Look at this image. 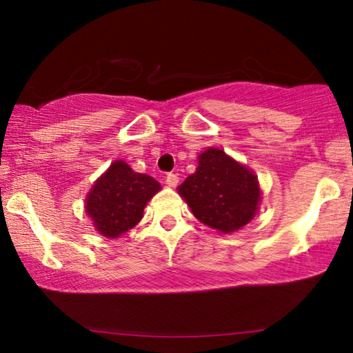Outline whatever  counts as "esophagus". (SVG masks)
I'll return each instance as SVG.
<instances>
[{
    "label": "esophagus",
    "instance_id": "obj_1",
    "mask_svg": "<svg viewBox=\"0 0 353 353\" xmlns=\"http://www.w3.org/2000/svg\"><path fill=\"white\" fill-rule=\"evenodd\" d=\"M178 175H175V173H168V175L165 176V185L168 188H175L178 185Z\"/></svg>",
    "mask_w": 353,
    "mask_h": 353
}]
</instances>
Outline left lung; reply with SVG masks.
<instances>
[{"label": "left lung", "instance_id": "8db88e82", "mask_svg": "<svg viewBox=\"0 0 353 353\" xmlns=\"http://www.w3.org/2000/svg\"><path fill=\"white\" fill-rule=\"evenodd\" d=\"M176 190L197 220L223 234L250 223L262 201L257 175L219 148L202 151Z\"/></svg>", "mask_w": 353, "mask_h": 353}]
</instances>
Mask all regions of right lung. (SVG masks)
<instances>
[{
	"mask_svg": "<svg viewBox=\"0 0 353 353\" xmlns=\"http://www.w3.org/2000/svg\"><path fill=\"white\" fill-rule=\"evenodd\" d=\"M159 191L161 183L152 176L114 161L86 194L85 212L99 234L115 239L141 221L144 207Z\"/></svg>",
	"mask_w": 353,
	"mask_h": 353,
	"instance_id": "add662e5",
	"label": "right lung"
}]
</instances>
